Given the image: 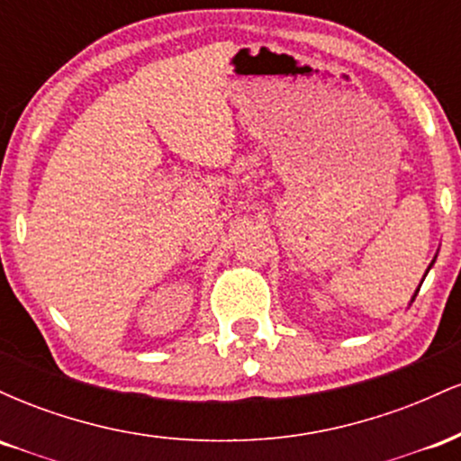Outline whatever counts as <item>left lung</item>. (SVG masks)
Here are the masks:
<instances>
[{
    "label": "left lung",
    "mask_w": 461,
    "mask_h": 461,
    "mask_svg": "<svg viewBox=\"0 0 461 461\" xmlns=\"http://www.w3.org/2000/svg\"><path fill=\"white\" fill-rule=\"evenodd\" d=\"M433 262H436V260H433ZM431 262V264H433ZM431 264H429V268H431ZM429 268H427V273H429ZM418 290H420V288H418ZM418 290H416V294H418ZM416 294H414V297H416ZM411 301H414V299H411Z\"/></svg>",
    "instance_id": "1"
}]
</instances>
